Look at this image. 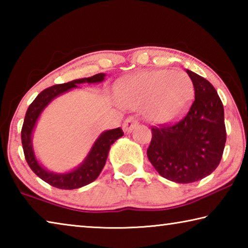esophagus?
Instances as JSON below:
<instances>
[{
    "instance_id": "1",
    "label": "esophagus",
    "mask_w": 248,
    "mask_h": 248,
    "mask_svg": "<svg viewBox=\"0 0 248 248\" xmlns=\"http://www.w3.org/2000/svg\"><path fill=\"white\" fill-rule=\"evenodd\" d=\"M138 125V120L136 117L130 116L127 119L124 120V130L125 132H131L132 130Z\"/></svg>"
}]
</instances>
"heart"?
I'll list each match as a JSON object with an SVG mask.
<instances>
[{"instance_id":"b5f03b06","label":"heart","mask_w":248,"mask_h":248,"mask_svg":"<svg viewBox=\"0 0 248 248\" xmlns=\"http://www.w3.org/2000/svg\"><path fill=\"white\" fill-rule=\"evenodd\" d=\"M120 102L142 108L155 124H167L183 114L192 96L189 77L182 71H145L124 79L117 90Z\"/></svg>"}]
</instances>
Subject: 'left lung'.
<instances>
[{"mask_svg": "<svg viewBox=\"0 0 248 248\" xmlns=\"http://www.w3.org/2000/svg\"><path fill=\"white\" fill-rule=\"evenodd\" d=\"M195 99L183 119L153 127L146 151L157 173L169 180L189 184L215 170L226 141L223 104L207 79L187 70Z\"/></svg>", "mask_w": 248, "mask_h": 248, "instance_id": "8db88e82", "label": "left lung"}]
</instances>
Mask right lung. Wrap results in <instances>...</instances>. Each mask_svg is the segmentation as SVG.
I'll return each instance as SVG.
<instances>
[{"mask_svg": "<svg viewBox=\"0 0 248 248\" xmlns=\"http://www.w3.org/2000/svg\"><path fill=\"white\" fill-rule=\"evenodd\" d=\"M105 77L106 75L104 73H98L91 78L74 79V81L68 83L57 84V85L50 86L48 89L41 92L35 98V100L29 105L26 115H25L24 124L22 127V136H20L22 137L25 158H26V162L28 163L29 167H31L33 173L53 187L60 188V189H77V188L83 187L85 185H89L92 182H94L98 177L103 167L105 166L111 144L117 139H119L120 137L124 136V131L121 128H116L105 131L96 140L91 152L87 155V157L83 162L82 165H79L77 170L70 171V173L54 174L45 170L37 162L35 154H33L31 145V133L32 129L36 124V121L38 119L41 111L44 110V108L54 97H57L58 95L64 93V92L71 89H74V87H78V84L102 82L105 79Z\"/></svg>", "mask_w": 248, "mask_h": 248, "instance_id": "add662e5", "label": "right lung"}]
</instances>
